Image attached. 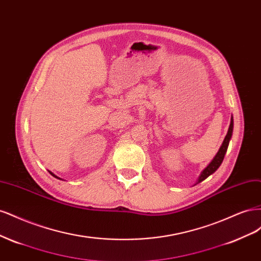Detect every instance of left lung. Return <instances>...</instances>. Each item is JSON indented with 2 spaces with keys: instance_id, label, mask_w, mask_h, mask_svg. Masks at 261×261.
I'll list each match as a JSON object with an SVG mask.
<instances>
[{
  "instance_id": "8db88e82",
  "label": "left lung",
  "mask_w": 261,
  "mask_h": 261,
  "mask_svg": "<svg viewBox=\"0 0 261 261\" xmlns=\"http://www.w3.org/2000/svg\"><path fill=\"white\" fill-rule=\"evenodd\" d=\"M232 133H233V117L231 118V124H230V127H228V130H227V134L226 136L223 140V144L222 146H221V148L219 149V151L217 153V155L213 158V160L211 161V163L208 165V167L204 169L201 173V175L198 179V183H200V181H202L203 179H206L209 175H211L212 173H215L218 168L221 165V163H222L223 159H224V155H225V152L227 150V147H228V143H230V139L232 137ZM197 183V184H198Z\"/></svg>"
}]
</instances>
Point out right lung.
Listing matches in <instances>:
<instances>
[{
  "label": "right lung",
  "instance_id": "right-lung-1",
  "mask_svg": "<svg viewBox=\"0 0 261 261\" xmlns=\"http://www.w3.org/2000/svg\"><path fill=\"white\" fill-rule=\"evenodd\" d=\"M50 173H51V172H50ZM51 174H52V175H53V176H54V177H57V178H59V177H58V176H55V175H54V174H53V173H51Z\"/></svg>",
  "mask_w": 261,
  "mask_h": 261
}]
</instances>
